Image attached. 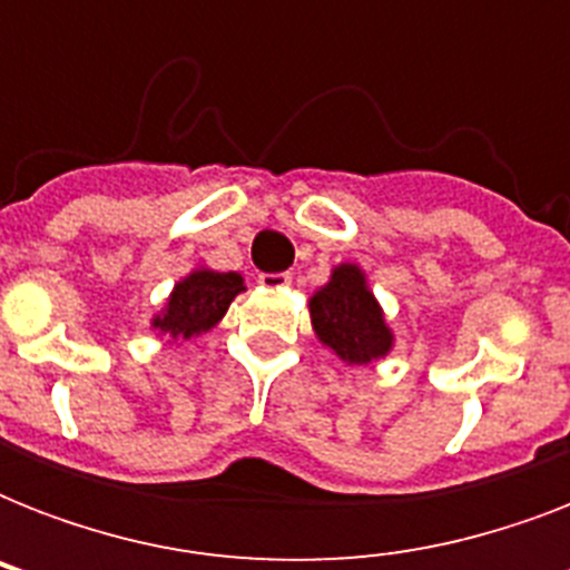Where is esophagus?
I'll return each mask as SVG.
<instances>
[{"instance_id":"esophagus-1","label":"esophagus","mask_w":570,"mask_h":570,"mask_svg":"<svg viewBox=\"0 0 570 570\" xmlns=\"http://www.w3.org/2000/svg\"><path fill=\"white\" fill-rule=\"evenodd\" d=\"M259 284L268 286V289H281V286L293 284V275H289V272H263V275H259Z\"/></svg>"}]
</instances>
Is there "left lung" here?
Instances as JSON below:
<instances>
[{
  "label": "left lung",
  "mask_w": 570,
  "mask_h": 570,
  "mask_svg": "<svg viewBox=\"0 0 570 570\" xmlns=\"http://www.w3.org/2000/svg\"><path fill=\"white\" fill-rule=\"evenodd\" d=\"M311 322L322 346H328L348 366L373 364L393 348V331L370 293L364 268L340 263L331 281L311 298Z\"/></svg>",
  "instance_id": "8db88e82"
}]
</instances>
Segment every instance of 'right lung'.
<instances>
[{
	"instance_id": "obj_1",
	"label": "right lung",
	"mask_w": 570,
	"mask_h": 570,
	"mask_svg": "<svg viewBox=\"0 0 570 570\" xmlns=\"http://www.w3.org/2000/svg\"><path fill=\"white\" fill-rule=\"evenodd\" d=\"M245 289V281L236 272H213V268H195L165 302V311L154 320V328L171 340L200 337L209 328H215L227 313L230 302Z\"/></svg>"
}]
</instances>
